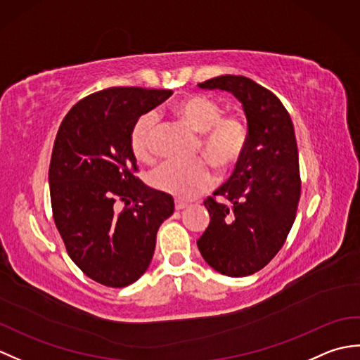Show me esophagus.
I'll return each mask as SVG.
<instances>
[{"label":"esophagus","instance_id":"1","mask_svg":"<svg viewBox=\"0 0 360 360\" xmlns=\"http://www.w3.org/2000/svg\"><path fill=\"white\" fill-rule=\"evenodd\" d=\"M186 207H187V202H182L179 200L174 201V209L176 210H182V209H186Z\"/></svg>","mask_w":360,"mask_h":360}]
</instances>
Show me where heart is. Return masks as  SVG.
<instances>
[{"mask_svg": "<svg viewBox=\"0 0 360 360\" xmlns=\"http://www.w3.org/2000/svg\"><path fill=\"white\" fill-rule=\"evenodd\" d=\"M172 112L193 131L200 133L196 153L221 170L231 168L243 158L249 141V128L240 114L223 112V106L202 94L179 97L172 105ZM156 128L155 114L145 112L129 131V147L141 162H151L156 156ZM150 181L159 192L179 200H192L215 184L217 176L205 159H196L193 162L167 160L151 173Z\"/></svg>", "mask_w": 360, "mask_h": 360, "instance_id": "heart-1", "label": "heart"}]
</instances>
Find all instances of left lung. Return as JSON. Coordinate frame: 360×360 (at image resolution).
Listing matches in <instances>:
<instances>
[{
	"label": "left lung",
	"instance_id": "obj_1",
	"mask_svg": "<svg viewBox=\"0 0 360 360\" xmlns=\"http://www.w3.org/2000/svg\"><path fill=\"white\" fill-rule=\"evenodd\" d=\"M200 88L238 98L249 141L231 179L204 201L210 223L198 249L219 274L246 277L278 254L294 224L302 190L294 125L277 96L243 75H219ZM215 195L231 204L218 203Z\"/></svg>",
	"mask_w": 360,
	"mask_h": 360
}]
</instances>
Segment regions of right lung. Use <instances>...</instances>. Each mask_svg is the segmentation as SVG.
<instances>
[{"instance_id": "obj_1", "label": "right lung", "mask_w": 360, "mask_h": 360, "mask_svg": "<svg viewBox=\"0 0 360 360\" xmlns=\"http://www.w3.org/2000/svg\"><path fill=\"white\" fill-rule=\"evenodd\" d=\"M170 89L114 86L66 114L49 164L52 217L68 255L89 278L131 285L148 269L159 226L172 215L170 195L137 178L129 131Z\"/></svg>"}]
</instances>
